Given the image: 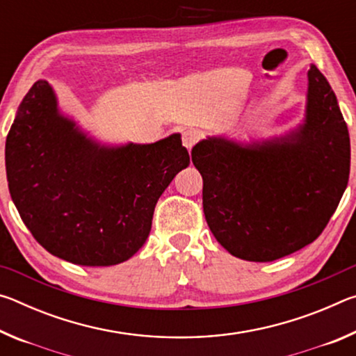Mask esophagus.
I'll return each mask as SVG.
<instances>
[{
	"mask_svg": "<svg viewBox=\"0 0 356 356\" xmlns=\"http://www.w3.org/2000/svg\"><path fill=\"white\" fill-rule=\"evenodd\" d=\"M201 136H202V134L200 130H196V129H188V130H185L184 134H182V143H184V146L186 147V149H191L193 146H195V144L201 140Z\"/></svg>",
	"mask_w": 356,
	"mask_h": 356,
	"instance_id": "obj_1",
	"label": "esophagus"
}]
</instances>
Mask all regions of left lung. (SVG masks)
<instances>
[{"label": "left lung", "instance_id": "left-lung-1", "mask_svg": "<svg viewBox=\"0 0 356 356\" xmlns=\"http://www.w3.org/2000/svg\"><path fill=\"white\" fill-rule=\"evenodd\" d=\"M191 160L218 243L243 261L272 262L312 243L328 225L347 188L350 138L333 89L311 64L303 122L246 144L207 136Z\"/></svg>", "mask_w": 356, "mask_h": 356}]
</instances>
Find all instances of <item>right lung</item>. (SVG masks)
Wrapping results in <instances>:
<instances>
[{"mask_svg": "<svg viewBox=\"0 0 356 356\" xmlns=\"http://www.w3.org/2000/svg\"><path fill=\"white\" fill-rule=\"evenodd\" d=\"M190 165L180 134L106 146L61 113L45 80L33 84L6 138L10 197L33 237L64 261H127L152 227L155 204Z\"/></svg>", "mask_w": 356, "mask_h": 356, "instance_id": "right-lung-1", "label": "right lung"}]
</instances>
